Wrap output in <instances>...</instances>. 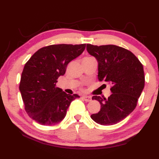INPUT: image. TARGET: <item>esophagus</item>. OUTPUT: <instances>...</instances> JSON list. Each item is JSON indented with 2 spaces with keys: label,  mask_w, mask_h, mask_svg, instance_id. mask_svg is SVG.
<instances>
[{
  "label": "esophagus",
  "mask_w": 159,
  "mask_h": 159,
  "mask_svg": "<svg viewBox=\"0 0 159 159\" xmlns=\"http://www.w3.org/2000/svg\"><path fill=\"white\" fill-rule=\"evenodd\" d=\"M82 98L84 99V100L85 101V102H90V101H91V97H90V96H87V95H83V97H82Z\"/></svg>",
  "instance_id": "34e87169"
}]
</instances>
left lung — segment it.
Here are the masks:
<instances>
[{
    "instance_id": "left-lung-1",
    "label": "left lung",
    "mask_w": 159,
    "mask_h": 159,
    "mask_svg": "<svg viewBox=\"0 0 159 159\" xmlns=\"http://www.w3.org/2000/svg\"><path fill=\"white\" fill-rule=\"evenodd\" d=\"M86 49L98 61L99 81L112 85V94L107 99L93 97L101 109L90 117L102 125L116 124L135 109L144 87L143 66L133 52L117 45L87 44Z\"/></svg>"
}]
</instances>
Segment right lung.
<instances>
[{
	"label": "right lung",
	"instance_id": "add662e5",
	"mask_svg": "<svg viewBox=\"0 0 159 159\" xmlns=\"http://www.w3.org/2000/svg\"><path fill=\"white\" fill-rule=\"evenodd\" d=\"M86 44L48 45L36 51L25 64L20 90L26 113L43 125H53L66 116L71 102L80 98L56 87L70 61L84 51Z\"/></svg>",
	"mask_w": 159,
	"mask_h": 159
}]
</instances>
